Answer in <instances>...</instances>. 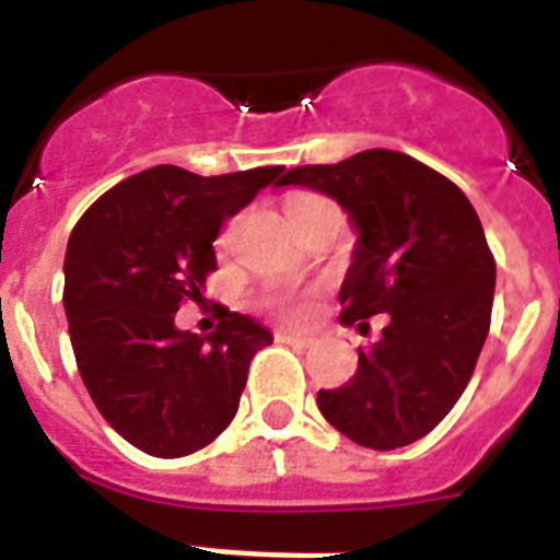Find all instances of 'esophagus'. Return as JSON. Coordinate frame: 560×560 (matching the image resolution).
I'll list each match as a JSON object with an SVG mask.
<instances>
[{
  "label": "esophagus",
  "instance_id": "obj_1",
  "mask_svg": "<svg viewBox=\"0 0 560 560\" xmlns=\"http://www.w3.org/2000/svg\"><path fill=\"white\" fill-rule=\"evenodd\" d=\"M276 340L279 342H293V346H302V349H307V346H314V337H307V334H296V331H276Z\"/></svg>",
  "mask_w": 560,
  "mask_h": 560
}]
</instances>
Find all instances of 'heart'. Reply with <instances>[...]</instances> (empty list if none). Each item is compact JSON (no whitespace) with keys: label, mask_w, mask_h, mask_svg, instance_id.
I'll return each mask as SVG.
<instances>
[{"label":"heart","mask_w":560,"mask_h":560,"mask_svg":"<svg viewBox=\"0 0 560 560\" xmlns=\"http://www.w3.org/2000/svg\"><path fill=\"white\" fill-rule=\"evenodd\" d=\"M325 197L319 194H307V191H299V194H290L288 202H284V209H288V218L290 223L299 218H305L311 214L314 209L325 206ZM264 305L270 307L272 314L284 316V319H302V316L311 311V293H302V290H267L264 293Z\"/></svg>","instance_id":"1"}]
</instances>
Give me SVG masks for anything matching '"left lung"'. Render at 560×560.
Here are the masks:
<instances>
[{
	"mask_svg": "<svg viewBox=\"0 0 560 560\" xmlns=\"http://www.w3.org/2000/svg\"><path fill=\"white\" fill-rule=\"evenodd\" d=\"M276 186L323 191L349 211L358 246L340 288V319L389 316L358 372L319 389L325 421L351 442L395 451L424 439L453 409L491 328L497 264L459 186L398 151L302 165Z\"/></svg>",
	"mask_w": 560,
	"mask_h": 560,
	"instance_id": "left-lung-1",
	"label": "left lung"
}]
</instances>
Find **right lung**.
I'll return each mask as SVG.
<instances>
[{
  "instance_id": "1",
  "label": "right lung",
  "mask_w": 560,
  "mask_h": 560,
  "mask_svg": "<svg viewBox=\"0 0 560 560\" xmlns=\"http://www.w3.org/2000/svg\"><path fill=\"white\" fill-rule=\"evenodd\" d=\"M281 165L200 177L156 165L101 194L66 246L63 307L78 372L95 407L139 451L177 459L235 418L255 351L270 331L223 311L214 334L179 331L218 270L223 220L281 179Z\"/></svg>"
}]
</instances>
